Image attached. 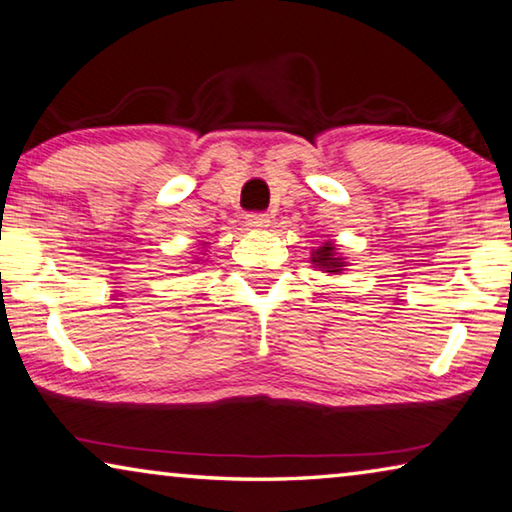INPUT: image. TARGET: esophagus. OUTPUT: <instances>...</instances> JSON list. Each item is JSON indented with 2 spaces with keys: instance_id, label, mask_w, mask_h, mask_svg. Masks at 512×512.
I'll list each match as a JSON object with an SVG mask.
<instances>
[{
  "instance_id": "esophagus-1",
  "label": "esophagus",
  "mask_w": 512,
  "mask_h": 512,
  "mask_svg": "<svg viewBox=\"0 0 512 512\" xmlns=\"http://www.w3.org/2000/svg\"><path fill=\"white\" fill-rule=\"evenodd\" d=\"M269 216L266 213H248L246 216V225L250 227V230H266L269 227Z\"/></svg>"
}]
</instances>
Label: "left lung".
I'll use <instances>...</instances> for the list:
<instances>
[{"instance_id":"obj_1","label":"left lung","mask_w":512,"mask_h":512,"mask_svg":"<svg viewBox=\"0 0 512 512\" xmlns=\"http://www.w3.org/2000/svg\"><path fill=\"white\" fill-rule=\"evenodd\" d=\"M310 264L315 266L317 271L329 273V276H340V273L347 271V266H349L347 257H342L338 253V246H335V241H324L322 246L312 250Z\"/></svg>"}]
</instances>
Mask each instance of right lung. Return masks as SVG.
I'll return each instance as SVG.
<instances>
[{
    "instance_id": "1",
    "label": "right lung",
    "mask_w": 512,
    "mask_h": 512,
    "mask_svg": "<svg viewBox=\"0 0 512 512\" xmlns=\"http://www.w3.org/2000/svg\"><path fill=\"white\" fill-rule=\"evenodd\" d=\"M197 250H200V255H207V250H209V243H207V241L197 243ZM200 255H195L193 259H197V262H204V259H202ZM197 262H190V264H197Z\"/></svg>"
}]
</instances>
